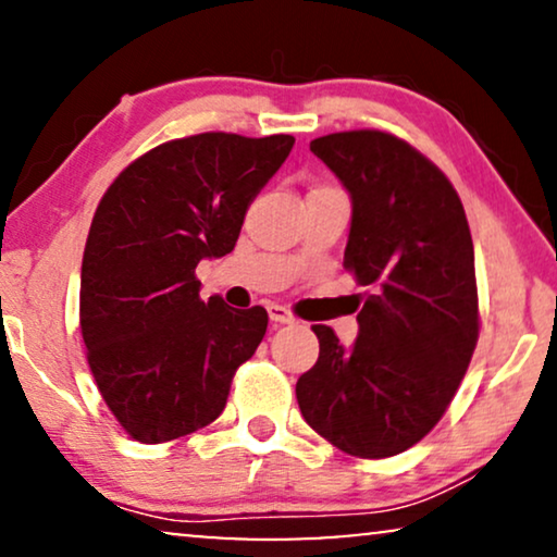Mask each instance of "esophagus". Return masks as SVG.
Listing matches in <instances>:
<instances>
[{
	"instance_id": "esophagus-1",
	"label": "esophagus",
	"mask_w": 557,
	"mask_h": 557,
	"mask_svg": "<svg viewBox=\"0 0 557 557\" xmlns=\"http://www.w3.org/2000/svg\"><path fill=\"white\" fill-rule=\"evenodd\" d=\"M269 317H271V322H276V324H292V322H296V317L292 314V309L281 307V304H271Z\"/></svg>"
}]
</instances>
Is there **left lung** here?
Returning a JSON list of instances; mask_svg holds the SVG:
<instances>
[{
    "label": "left lung",
    "mask_w": 557,
    "mask_h": 557,
    "mask_svg": "<svg viewBox=\"0 0 557 557\" xmlns=\"http://www.w3.org/2000/svg\"><path fill=\"white\" fill-rule=\"evenodd\" d=\"M309 149L352 197L345 269L370 294L352 347L311 326L319 360L296 400L339 451L385 459L441 421L467 375L479 339L474 243L454 185L408 141L357 128Z\"/></svg>",
    "instance_id": "left-lung-1"
}]
</instances>
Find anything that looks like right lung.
<instances>
[{
    "instance_id": "right-lung-1",
    "label": "right lung",
    "mask_w": 557,
    "mask_h": 557,
    "mask_svg": "<svg viewBox=\"0 0 557 557\" xmlns=\"http://www.w3.org/2000/svg\"><path fill=\"white\" fill-rule=\"evenodd\" d=\"M294 136L208 132L134 159L98 202L81 269V334L101 398L141 444L223 413L235 370L261 345L263 307L200 299L202 258L231 253L248 205Z\"/></svg>"
}]
</instances>
